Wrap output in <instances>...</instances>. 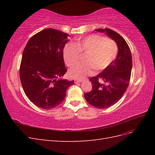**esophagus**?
<instances>
[{
    "instance_id": "1",
    "label": "esophagus",
    "mask_w": 155,
    "mask_h": 155,
    "mask_svg": "<svg viewBox=\"0 0 155 155\" xmlns=\"http://www.w3.org/2000/svg\"><path fill=\"white\" fill-rule=\"evenodd\" d=\"M84 79H75V83H81L83 81Z\"/></svg>"
}]
</instances>
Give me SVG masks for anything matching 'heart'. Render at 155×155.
I'll return each instance as SVG.
<instances>
[{
	"label": "heart",
	"mask_w": 155,
	"mask_h": 155,
	"mask_svg": "<svg viewBox=\"0 0 155 155\" xmlns=\"http://www.w3.org/2000/svg\"><path fill=\"white\" fill-rule=\"evenodd\" d=\"M118 46L110 38L93 34L67 43L63 49L64 61L68 67L74 66L80 59L81 54H85L84 61L77 64L70 71L74 78H81L96 72L105 70L115 59Z\"/></svg>",
	"instance_id": "b5f03b06"
}]
</instances>
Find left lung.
Listing matches in <instances>:
<instances>
[{"mask_svg": "<svg viewBox=\"0 0 155 155\" xmlns=\"http://www.w3.org/2000/svg\"><path fill=\"white\" fill-rule=\"evenodd\" d=\"M96 30L105 32L114 40L118 47L116 59L101 74L90 78L93 90L85 94V100L89 104L98 109H107L121 99L129 86L132 70V56L127 42L118 33L109 28ZM100 78L104 84L100 82Z\"/></svg>", "mask_w": 155, "mask_h": 155, "instance_id": "1", "label": "left lung"}]
</instances>
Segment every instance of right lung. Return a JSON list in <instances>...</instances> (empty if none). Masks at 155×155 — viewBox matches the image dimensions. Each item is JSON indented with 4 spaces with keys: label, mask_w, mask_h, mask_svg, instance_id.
Here are the masks:
<instances>
[{
    "label": "right lung",
    "mask_w": 155,
    "mask_h": 155,
    "mask_svg": "<svg viewBox=\"0 0 155 155\" xmlns=\"http://www.w3.org/2000/svg\"><path fill=\"white\" fill-rule=\"evenodd\" d=\"M68 34L45 29L33 35L22 53L19 74L25 94L33 104L50 109L63 101L73 81L61 79L67 71L63 48Z\"/></svg>",
    "instance_id": "1"
}]
</instances>
